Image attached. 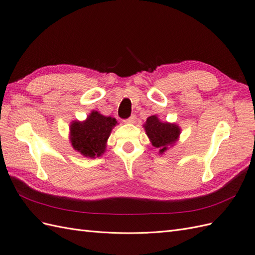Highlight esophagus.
I'll return each mask as SVG.
<instances>
[{
	"mask_svg": "<svg viewBox=\"0 0 255 255\" xmlns=\"http://www.w3.org/2000/svg\"><path fill=\"white\" fill-rule=\"evenodd\" d=\"M135 119H136V117H135L134 115H132V116H130L129 118L126 119V120H125V122H126V123H134V122H135Z\"/></svg>",
	"mask_w": 255,
	"mask_h": 255,
	"instance_id": "34e87169",
	"label": "esophagus"
}]
</instances>
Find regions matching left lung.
<instances>
[{
	"label": "left lung",
	"instance_id": "1",
	"mask_svg": "<svg viewBox=\"0 0 255 255\" xmlns=\"http://www.w3.org/2000/svg\"><path fill=\"white\" fill-rule=\"evenodd\" d=\"M145 134L153 146L158 150L159 154H163L172 146L176 140H179L181 128L175 123L160 121L155 115L150 116L143 125Z\"/></svg>",
	"mask_w": 255,
	"mask_h": 255
}]
</instances>
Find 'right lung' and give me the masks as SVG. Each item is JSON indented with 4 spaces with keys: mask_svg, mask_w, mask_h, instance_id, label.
Masks as SVG:
<instances>
[{
    "mask_svg": "<svg viewBox=\"0 0 255 255\" xmlns=\"http://www.w3.org/2000/svg\"><path fill=\"white\" fill-rule=\"evenodd\" d=\"M117 120L92 111L85 121H72L70 141L75 151L82 155L96 158L105 152L107 139Z\"/></svg>",
    "mask_w": 255,
    "mask_h": 255,
    "instance_id": "right-lung-1",
    "label": "right lung"
}]
</instances>
